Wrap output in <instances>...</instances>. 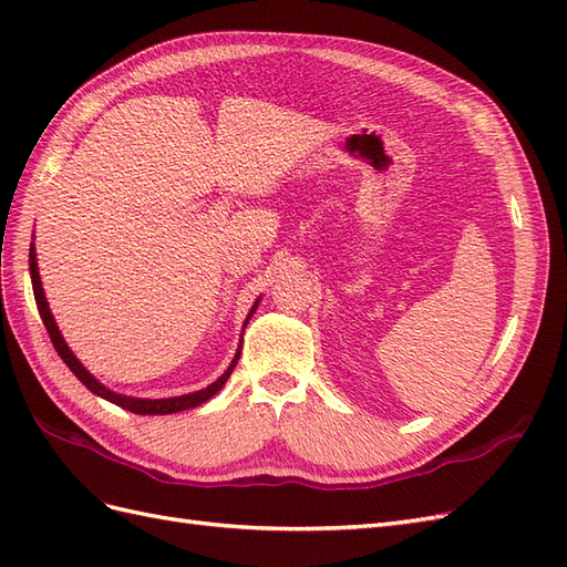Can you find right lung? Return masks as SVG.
<instances>
[{
    "mask_svg": "<svg viewBox=\"0 0 567 567\" xmlns=\"http://www.w3.org/2000/svg\"><path fill=\"white\" fill-rule=\"evenodd\" d=\"M28 262H30V281H32V293H35L38 310H40V317H42V321H44V326H47V333H49L51 342H54V348H56L59 357H61L63 362H65V367L71 369V371L78 375V379H80V383H82L84 388H87L90 392H94L96 398H101V400H109L111 404L123 406V409L132 411V414H142V416H165V414H177V411L196 409V406L205 404V402H208V400H213L215 394H217L221 388L227 385V381H229L231 371L236 369L238 357H241V348H244V333H241V342H238V350H236V354H234V359H231V364L227 367V371L221 373L215 383H210L208 388H203V390H196V392H186V394H177V398H161V400H148V398H132V394H123V392H115V390L106 388L104 383H101V381L96 379V375H92L87 369H84V364H82L80 359L75 357V352H73L71 348H68V342L63 340V336H61V331H59V326H56V319H54V315H51V310H49V302H47L44 288H42V279H40V267H38L35 236H32V244H30V260H28ZM260 300H262V298H257V300L252 302L250 312H248V317H246V321H244V331H246V326H248L250 317L255 315L257 305H260Z\"/></svg>",
    "mask_w": 567,
    "mask_h": 567,
    "instance_id": "obj_1",
    "label": "right lung"
}]
</instances>
